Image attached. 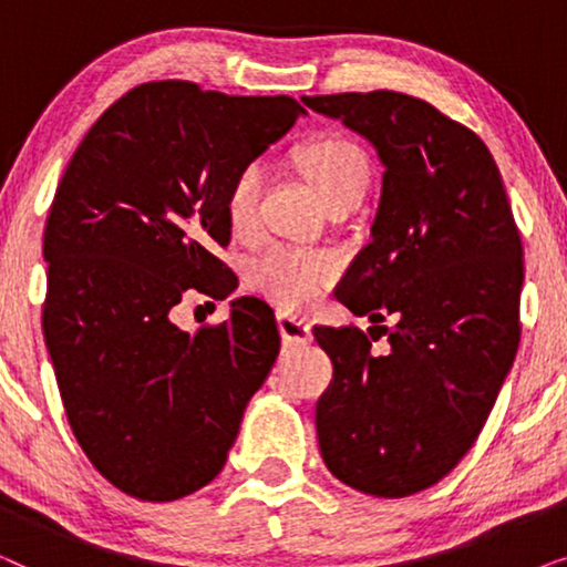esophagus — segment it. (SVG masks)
<instances>
[{
  "label": "esophagus",
  "mask_w": 567,
  "mask_h": 567,
  "mask_svg": "<svg viewBox=\"0 0 567 567\" xmlns=\"http://www.w3.org/2000/svg\"><path fill=\"white\" fill-rule=\"evenodd\" d=\"M278 330H281L286 343H291V346L312 343V322L301 320V317L281 312L278 315Z\"/></svg>",
  "instance_id": "1"
}]
</instances>
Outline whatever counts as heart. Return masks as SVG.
<instances>
[{"instance_id":"heart-1","label":"heart","mask_w":567,"mask_h":567,"mask_svg":"<svg viewBox=\"0 0 567 567\" xmlns=\"http://www.w3.org/2000/svg\"><path fill=\"white\" fill-rule=\"evenodd\" d=\"M299 167L309 177L322 200L338 193L363 188L367 190L371 169L363 152L343 138H324L307 144L299 152ZM266 181V169L260 162H247L231 177L224 212L235 229H250L258 216L260 190ZM338 258L324 250L278 245L262 252L250 266V281L258 291L286 309H305L320 297L332 278L338 276Z\"/></svg>"}]
</instances>
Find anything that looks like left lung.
Segmentation results:
<instances>
[{
	"instance_id": "1",
	"label": "left lung",
	"mask_w": 567,
	"mask_h": 567,
	"mask_svg": "<svg viewBox=\"0 0 567 567\" xmlns=\"http://www.w3.org/2000/svg\"><path fill=\"white\" fill-rule=\"evenodd\" d=\"M301 103L343 121L384 165L371 243L336 297L390 348L374 353L359 328H315L332 361L320 452L353 491L405 498L470 452L516 359L522 237L483 138L425 100L377 90Z\"/></svg>"
}]
</instances>
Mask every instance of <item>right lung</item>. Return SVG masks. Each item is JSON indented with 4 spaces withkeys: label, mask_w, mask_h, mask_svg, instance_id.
Here are the masks:
<instances>
[{
    "label": "right lung",
    "mask_w": 567,
    "mask_h": 567,
    "mask_svg": "<svg viewBox=\"0 0 567 567\" xmlns=\"http://www.w3.org/2000/svg\"><path fill=\"white\" fill-rule=\"evenodd\" d=\"M307 111L293 97H237L193 82H146L76 146L45 221L43 336L64 410L100 475L138 501L212 483L281 336L266 301L188 336L183 293L227 299L237 278L224 198Z\"/></svg>",
    "instance_id": "add662e5"
}]
</instances>
